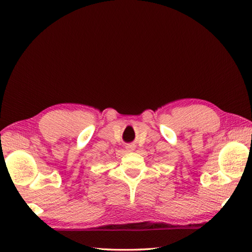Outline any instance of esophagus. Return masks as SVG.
I'll return each mask as SVG.
<instances>
[{
    "label": "esophagus",
    "mask_w": 252,
    "mask_h": 252,
    "mask_svg": "<svg viewBox=\"0 0 252 252\" xmlns=\"http://www.w3.org/2000/svg\"><path fill=\"white\" fill-rule=\"evenodd\" d=\"M126 151L133 152L135 149V145H134V144H127V145L126 146Z\"/></svg>",
    "instance_id": "34e87169"
}]
</instances>
